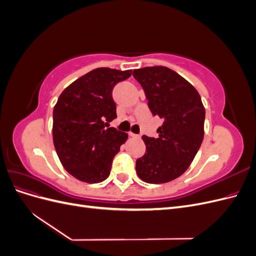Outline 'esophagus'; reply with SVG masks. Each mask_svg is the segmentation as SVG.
<instances>
[{"label": "esophagus", "instance_id": "1", "mask_svg": "<svg viewBox=\"0 0 256 256\" xmlns=\"http://www.w3.org/2000/svg\"><path fill=\"white\" fill-rule=\"evenodd\" d=\"M129 136H131V138H140V136L136 134H134V132H129Z\"/></svg>", "mask_w": 256, "mask_h": 256}]
</instances>
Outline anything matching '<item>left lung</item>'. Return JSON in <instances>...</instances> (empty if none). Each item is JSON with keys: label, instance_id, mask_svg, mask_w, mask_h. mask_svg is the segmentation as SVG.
<instances>
[{"label": "left lung", "instance_id": "1", "mask_svg": "<svg viewBox=\"0 0 256 256\" xmlns=\"http://www.w3.org/2000/svg\"><path fill=\"white\" fill-rule=\"evenodd\" d=\"M152 115L164 118L158 138H142L143 157L136 174L150 184H164L182 175L194 159L204 138L205 108L198 90L182 76L164 66L134 69Z\"/></svg>", "mask_w": 256, "mask_h": 256}]
</instances>
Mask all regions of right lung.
Listing matches in <instances>:
<instances>
[{"instance_id":"1","label":"right lung","mask_w":256,"mask_h":256,"mask_svg":"<svg viewBox=\"0 0 256 256\" xmlns=\"http://www.w3.org/2000/svg\"><path fill=\"white\" fill-rule=\"evenodd\" d=\"M132 70L96 68L80 76L60 95L53 109V144L60 164L76 180L102 182L128 134L109 128L116 118L112 90Z\"/></svg>"}]
</instances>
